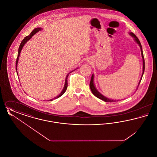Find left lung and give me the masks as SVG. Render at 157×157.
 Returning a JSON list of instances; mask_svg holds the SVG:
<instances>
[{
  "label": "left lung",
  "instance_id": "obj_1",
  "mask_svg": "<svg viewBox=\"0 0 157 157\" xmlns=\"http://www.w3.org/2000/svg\"><path fill=\"white\" fill-rule=\"evenodd\" d=\"M130 35L132 36V37L134 38L135 41L139 45L140 47V49H141V55H142V61H143V70H142V74L141 76V79L139 82L138 83V87L140 83V82L141 81V79H142V76L143 74L144 73V70H145V60H144V54H143V52H142V46L141 44L140 43V41L139 40L138 38L136 36V35H135L134 33H133L132 32H131L129 33ZM94 75H92V77H91V79H90V90L92 92V94L98 98L104 101L105 102H115V101H118V100L116 101V100H113V99H109L108 98L105 97V96H104L103 95H102L98 90L95 86V85H94Z\"/></svg>",
  "mask_w": 157,
  "mask_h": 157
}]
</instances>
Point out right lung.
I'll return each instance as SVG.
<instances>
[{
	"mask_svg": "<svg viewBox=\"0 0 157 157\" xmlns=\"http://www.w3.org/2000/svg\"><path fill=\"white\" fill-rule=\"evenodd\" d=\"M42 29V28H35V29H33V30H32V32L30 33V35H29V36H26V37H25L23 39L22 41L21 42V45L19 46V50H18V54H17V59H16V72L17 73V62H18V60H19V56H20V54H21V51H22V49L23 47V46L25 45V44L32 37V36H33L36 33H37L38 32L39 30H40ZM72 72H73V71H72ZM72 72H71L70 73H71ZM69 74H67V77H66V79H65V85H64V87H63V90H62V92H60V94L59 95H58V96H57L56 97L54 98H53V99H49V100H48V101H53V99H56V98H59L60 97H61L65 92V91L67 90V76H68V75H69ZM18 75V74H17Z\"/></svg>",
	"mask_w": 157,
	"mask_h": 157,
	"instance_id": "add662e5",
	"label": "right lung"
}]
</instances>
